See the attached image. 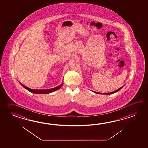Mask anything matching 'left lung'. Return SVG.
<instances>
[{"instance_id": "left-lung-1", "label": "left lung", "mask_w": 148, "mask_h": 148, "mask_svg": "<svg viewBox=\"0 0 148 148\" xmlns=\"http://www.w3.org/2000/svg\"><path fill=\"white\" fill-rule=\"evenodd\" d=\"M123 86L122 87H121V88H119V89H117L116 90H115V91H112V92H107V93H100V92H95V91H93V92H94L95 93H96V94H103V95H110L112 94H114V93H115V92H116L117 91H119L120 90H121L122 88H123Z\"/></svg>"}]
</instances>
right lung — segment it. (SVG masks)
<instances>
[{
  "instance_id": "add662e5",
  "label": "right lung",
  "mask_w": 148,
  "mask_h": 148,
  "mask_svg": "<svg viewBox=\"0 0 148 148\" xmlns=\"http://www.w3.org/2000/svg\"><path fill=\"white\" fill-rule=\"evenodd\" d=\"M20 84L23 87H24L27 90L31 92L32 93H34V94H49V93L52 92L53 91L59 89L63 85V84H62L61 85H59L55 88L49 89H32L31 88L27 87L26 86H25V85H23L22 84H21V82H20Z\"/></svg>"
}]
</instances>
